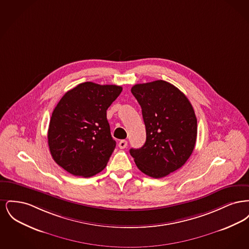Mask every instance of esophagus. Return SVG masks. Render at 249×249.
I'll use <instances>...</instances> for the list:
<instances>
[{"instance_id": "1", "label": "esophagus", "mask_w": 249, "mask_h": 249, "mask_svg": "<svg viewBox=\"0 0 249 249\" xmlns=\"http://www.w3.org/2000/svg\"><path fill=\"white\" fill-rule=\"evenodd\" d=\"M127 144H128V142H127L126 140H121V141H119V148H120V149H124V148H126Z\"/></svg>"}]
</instances>
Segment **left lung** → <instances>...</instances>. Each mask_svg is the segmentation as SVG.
I'll return each mask as SVG.
<instances>
[{"mask_svg":"<svg viewBox=\"0 0 249 249\" xmlns=\"http://www.w3.org/2000/svg\"><path fill=\"white\" fill-rule=\"evenodd\" d=\"M131 93L142 108L146 140L141 148H130V155L143 174L164 178L193 152L197 138L193 107L186 95L163 80L136 84Z\"/></svg>","mask_w":249,"mask_h":249,"instance_id":"8db88e82","label":"left lung"}]
</instances>
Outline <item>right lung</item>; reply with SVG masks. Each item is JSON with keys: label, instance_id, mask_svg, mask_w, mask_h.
Segmentation results:
<instances>
[{"label": "right lung", "instance_id": "add662e5", "mask_svg": "<svg viewBox=\"0 0 249 249\" xmlns=\"http://www.w3.org/2000/svg\"><path fill=\"white\" fill-rule=\"evenodd\" d=\"M122 87L79 84L55 107L48 127V146L55 162L75 177L90 178L103 171L116 147L107 110Z\"/></svg>", "mask_w": 249, "mask_h": 249}]
</instances>
